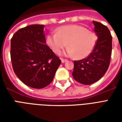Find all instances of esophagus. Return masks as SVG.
Masks as SVG:
<instances>
[{"mask_svg":"<svg viewBox=\"0 0 122 122\" xmlns=\"http://www.w3.org/2000/svg\"><path fill=\"white\" fill-rule=\"evenodd\" d=\"M61 62L63 63H65V62H66V61H67V59H63V58H61Z\"/></svg>","mask_w":122,"mask_h":122,"instance_id":"obj_1","label":"esophagus"}]
</instances>
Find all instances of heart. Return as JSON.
Masks as SVG:
<instances>
[{
    "instance_id": "heart-1",
    "label": "heart",
    "mask_w": 122,
    "mask_h": 122,
    "mask_svg": "<svg viewBox=\"0 0 122 122\" xmlns=\"http://www.w3.org/2000/svg\"><path fill=\"white\" fill-rule=\"evenodd\" d=\"M97 36L92 30L78 25L59 27L56 33L48 35L46 42L56 53H59L67 45V54L84 59L90 55L96 44Z\"/></svg>"
}]
</instances>
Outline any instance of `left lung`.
<instances>
[{"label": "left lung", "mask_w": 122, "mask_h": 122, "mask_svg": "<svg viewBox=\"0 0 122 122\" xmlns=\"http://www.w3.org/2000/svg\"><path fill=\"white\" fill-rule=\"evenodd\" d=\"M94 31L98 37L93 50L86 58L74 61L72 76L84 85L99 80L108 69L112 53V36L107 26L93 21Z\"/></svg>", "instance_id": "left-lung-1"}]
</instances>
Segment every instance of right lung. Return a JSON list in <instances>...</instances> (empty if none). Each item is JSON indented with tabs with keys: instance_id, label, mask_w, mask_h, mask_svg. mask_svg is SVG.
Segmentation results:
<instances>
[{
	"instance_id": "obj_1",
	"label": "right lung",
	"mask_w": 122,
	"mask_h": 122,
	"mask_svg": "<svg viewBox=\"0 0 122 122\" xmlns=\"http://www.w3.org/2000/svg\"><path fill=\"white\" fill-rule=\"evenodd\" d=\"M44 25H31L15 32L10 56L15 74L25 85L36 89L52 82L61 61L46 44Z\"/></svg>"
}]
</instances>
